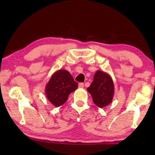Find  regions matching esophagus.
Returning a JSON list of instances; mask_svg holds the SVG:
<instances>
[{
  "label": "esophagus",
  "instance_id": "esophagus-1",
  "mask_svg": "<svg viewBox=\"0 0 155 155\" xmlns=\"http://www.w3.org/2000/svg\"><path fill=\"white\" fill-rule=\"evenodd\" d=\"M84 87V84L83 83H80L78 84V87H81V88H83Z\"/></svg>",
  "mask_w": 155,
  "mask_h": 155
}]
</instances>
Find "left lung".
Listing matches in <instances>:
<instances>
[{"instance_id": "obj_1", "label": "left lung", "mask_w": 155, "mask_h": 155, "mask_svg": "<svg viewBox=\"0 0 155 155\" xmlns=\"http://www.w3.org/2000/svg\"><path fill=\"white\" fill-rule=\"evenodd\" d=\"M87 90L90 93L94 103L100 108L111 103L114 95V84L109 74L101 70H98L94 76L93 82Z\"/></svg>"}]
</instances>
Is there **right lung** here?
Here are the masks:
<instances>
[{
    "instance_id": "right-lung-1",
    "label": "right lung",
    "mask_w": 155,
    "mask_h": 155,
    "mask_svg": "<svg viewBox=\"0 0 155 155\" xmlns=\"http://www.w3.org/2000/svg\"><path fill=\"white\" fill-rule=\"evenodd\" d=\"M78 87L70 73L65 70H59L52 75L45 88V93L50 103L60 107L67 101L68 96Z\"/></svg>"
}]
</instances>
